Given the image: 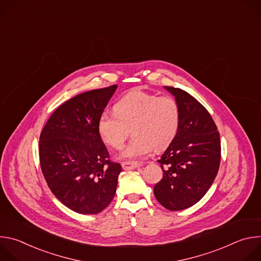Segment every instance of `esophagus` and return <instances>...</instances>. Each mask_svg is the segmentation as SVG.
I'll list each match as a JSON object with an SVG mask.
<instances>
[{
    "label": "esophagus",
    "instance_id": "34e87169",
    "mask_svg": "<svg viewBox=\"0 0 261 261\" xmlns=\"http://www.w3.org/2000/svg\"><path fill=\"white\" fill-rule=\"evenodd\" d=\"M122 167L124 170H132L140 167V164L137 162H123Z\"/></svg>",
    "mask_w": 261,
    "mask_h": 261
}]
</instances>
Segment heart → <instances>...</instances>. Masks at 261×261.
I'll return each mask as SVG.
<instances>
[{"label": "heart", "instance_id": "heart-1", "mask_svg": "<svg viewBox=\"0 0 261 261\" xmlns=\"http://www.w3.org/2000/svg\"><path fill=\"white\" fill-rule=\"evenodd\" d=\"M115 113H102L97 130L101 139L114 148H121L130 135L133 138L121 152L124 159H140L153 148L164 150L175 138L179 127V107L171 96L134 90L121 98Z\"/></svg>", "mask_w": 261, "mask_h": 261}]
</instances>
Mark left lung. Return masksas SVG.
Masks as SVG:
<instances>
[{
  "mask_svg": "<svg viewBox=\"0 0 261 261\" xmlns=\"http://www.w3.org/2000/svg\"><path fill=\"white\" fill-rule=\"evenodd\" d=\"M179 107V127L158 162L163 177L155 185L157 200L169 211L188 208L198 202L218 173L221 142L217 126L194 97L177 88L164 87Z\"/></svg>",
  "mask_w": 261,
  "mask_h": 261,
  "instance_id": "left-lung-1",
  "label": "left lung"
}]
</instances>
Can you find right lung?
<instances>
[{"mask_svg":"<svg viewBox=\"0 0 261 261\" xmlns=\"http://www.w3.org/2000/svg\"><path fill=\"white\" fill-rule=\"evenodd\" d=\"M117 88L92 90L66 101L40 134V166L48 187L79 214L100 213L117 191L122 166L110 161L97 130L98 119Z\"/></svg>","mask_w":261,"mask_h":261,"instance_id":"add662e5","label":"right lung"}]
</instances>
